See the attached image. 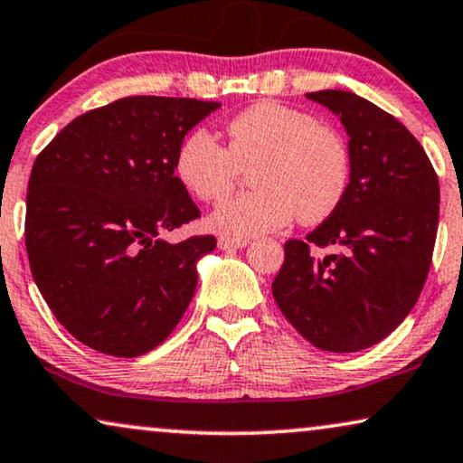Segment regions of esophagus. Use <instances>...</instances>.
<instances>
[{
	"label": "esophagus",
	"instance_id": "obj_1",
	"mask_svg": "<svg viewBox=\"0 0 463 463\" xmlns=\"http://www.w3.org/2000/svg\"><path fill=\"white\" fill-rule=\"evenodd\" d=\"M247 243H250V239L229 237V234H222V237L218 239V247H220V250H241V247H245Z\"/></svg>",
	"mask_w": 463,
	"mask_h": 463
}]
</instances>
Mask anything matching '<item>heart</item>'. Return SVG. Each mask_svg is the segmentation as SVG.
Returning <instances> with one entry per match:
<instances>
[{
    "instance_id": "obj_1",
    "label": "heart",
    "mask_w": 463,
    "mask_h": 463,
    "mask_svg": "<svg viewBox=\"0 0 463 463\" xmlns=\"http://www.w3.org/2000/svg\"><path fill=\"white\" fill-rule=\"evenodd\" d=\"M229 146L207 132L182 142L175 174L194 197L220 203L251 169L256 191L226 201L212 213L216 231L251 237L299 224H318L337 210L350 182V153L335 129L304 110L258 102L226 126Z\"/></svg>"
}]
</instances>
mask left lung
I'll use <instances>...</instances> for the list:
<instances>
[{"label": "left lung", "instance_id": "obj_1", "mask_svg": "<svg viewBox=\"0 0 463 463\" xmlns=\"http://www.w3.org/2000/svg\"><path fill=\"white\" fill-rule=\"evenodd\" d=\"M306 99L346 128L350 182L321 226L285 243L272 296L312 346L356 353L392 334L424 289L439 229V178L418 138L373 102L342 90ZM325 246L336 251H311Z\"/></svg>", "mask_w": 463, "mask_h": 463}]
</instances>
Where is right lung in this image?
<instances>
[{
	"instance_id": "right-lung-1",
	"label": "right lung",
	"mask_w": 463,
	"mask_h": 463,
	"mask_svg": "<svg viewBox=\"0 0 463 463\" xmlns=\"http://www.w3.org/2000/svg\"><path fill=\"white\" fill-rule=\"evenodd\" d=\"M218 102L128 96L54 136L31 169L24 218L31 275L58 323L102 354L159 346L197 289L216 237L167 243L201 212L174 175L184 136Z\"/></svg>"
}]
</instances>
